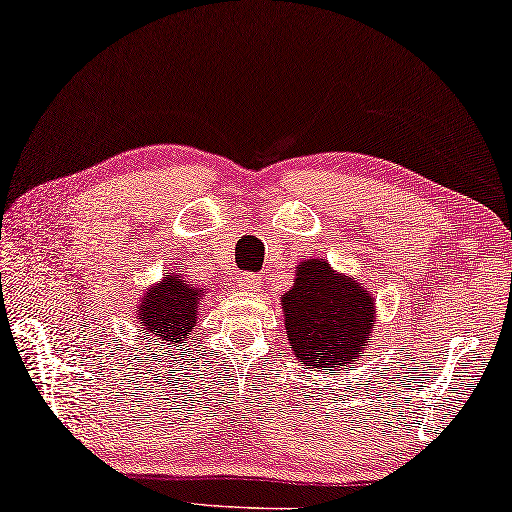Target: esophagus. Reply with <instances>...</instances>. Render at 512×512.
Instances as JSON below:
<instances>
[{
  "instance_id": "1",
  "label": "esophagus",
  "mask_w": 512,
  "mask_h": 512,
  "mask_svg": "<svg viewBox=\"0 0 512 512\" xmlns=\"http://www.w3.org/2000/svg\"><path fill=\"white\" fill-rule=\"evenodd\" d=\"M238 286L242 290H247V292H256L258 288L263 286V279L258 274H254V272H242L238 276Z\"/></svg>"
}]
</instances>
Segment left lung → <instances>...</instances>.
<instances>
[{"label": "left lung", "instance_id": "obj_1", "mask_svg": "<svg viewBox=\"0 0 512 512\" xmlns=\"http://www.w3.org/2000/svg\"><path fill=\"white\" fill-rule=\"evenodd\" d=\"M281 297L290 349L301 365L338 370L354 363L374 331V297L324 258H308Z\"/></svg>", "mask_w": 512, "mask_h": 512}]
</instances>
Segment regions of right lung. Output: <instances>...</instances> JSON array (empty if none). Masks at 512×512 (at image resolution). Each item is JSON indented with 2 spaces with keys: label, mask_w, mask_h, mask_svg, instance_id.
Segmentation results:
<instances>
[{
  "label": "right lung",
  "mask_w": 512,
  "mask_h": 512,
  "mask_svg": "<svg viewBox=\"0 0 512 512\" xmlns=\"http://www.w3.org/2000/svg\"><path fill=\"white\" fill-rule=\"evenodd\" d=\"M204 295V288L165 272L163 281L142 295L136 311L140 329L149 333L147 345L158 342L161 347H181L190 338L192 326H197L199 301Z\"/></svg>",
  "instance_id": "1"
}]
</instances>
